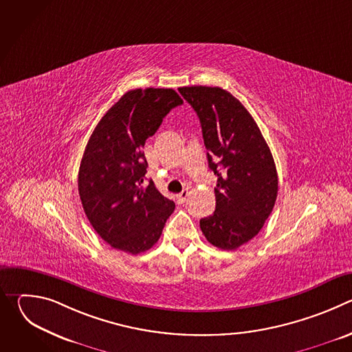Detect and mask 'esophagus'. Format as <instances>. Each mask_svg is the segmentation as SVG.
<instances>
[{"instance_id":"34e87169","label":"esophagus","mask_w":352,"mask_h":352,"mask_svg":"<svg viewBox=\"0 0 352 352\" xmlns=\"http://www.w3.org/2000/svg\"><path fill=\"white\" fill-rule=\"evenodd\" d=\"M188 195H189L188 189H184L181 193H178V195H177V200H178V204H184L185 200H186V197H188Z\"/></svg>"}]
</instances>
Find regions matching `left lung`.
Masks as SVG:
<instances>
[{"label":"left lung","instance_id":"1","mask_svg":"<svg viewBox=\"0 0 352 352\" xmlns=\"http://www.w3.org/2000/svg\"><path fill=\"white\" fill-rule=\"evenodd\" d=\"M196 111L209 168L217 175L216 210L200 220L206 239L234 250L252 239L270 216L278 178L270 148L252 116L221 87L178 89Z\"/></svg>","mask_w":352,"mask_h":352}]
</instances>
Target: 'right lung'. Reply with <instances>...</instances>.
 <instances>
[{"mask_svg": "<svg viewBox=\"0 0 352 352\" xmlns=\"http://www.w3.org/2000/svg\"><path fill=\"white\" fill-rule=\"evenodd\" d=\"M184 102L173 89L126 91L94 128L80 162L78 189L83 210L110 246L138 255L160 238L175 204L150 179L142 147L163 118Z\"/></svg>", "mask_w": 352, "mask_h": 352, "instance_id": "1", "label": "right lung"}]
</instances>
